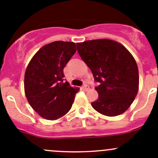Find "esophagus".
Here are the masks:
<instances>
[{
	"instance_id": "1",
	"label": "esophagus",
	"mask_w": 158,
	"mask_h": 158,
	"mask_svg": "<svg viewBox=\"0 0 158 158\" xmlns=\"http://www.w3.org/2000/svg\"><path fill=\"white\" fill-rule=\"evenodd\" d=\"M82 89H83L85 91H87L89 89V87L88 85H86V84H84L83 86H82Z\"/></svg>"
}]
</instances>
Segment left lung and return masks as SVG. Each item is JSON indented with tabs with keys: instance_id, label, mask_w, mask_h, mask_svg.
<instances>
[{
	"instance_id": "left-lung-1",
	"label": "left lung",
	"mask_w": 158,
	"mask_h": 158,
	"mask_svg": "<svg viewBox=\"0 0 158 158\" xmlns=\"http://www.w3.org/2000/svg\"><path fill=\"white\" fill-rule=\"evenodd\" d=\"M82 60L99 85L95 86L98 98L93 109L104 115L114 117L125 112L135 100L139 87L136 61L120 43L98 39L77 43Z\"/></svg>"
}]
</instances>
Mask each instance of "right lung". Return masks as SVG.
<instances>
[{"label": "right lung", "mask_w": 158, "mask_h": 158, "mask_svg": "<svg viewBox=\"0 0 158 158\" xmlns=\"http://www.w3.org/2000/svg\"><path fill=\"white\" fill-rule=\"evenodd\" d=\"M76 51L73 42L55 41L41 47L24 75V92L33 109L47 120H56L69 111L79 90L63 82V69Z\"/></svg>", "instance_id": "1"}]
</instances>
